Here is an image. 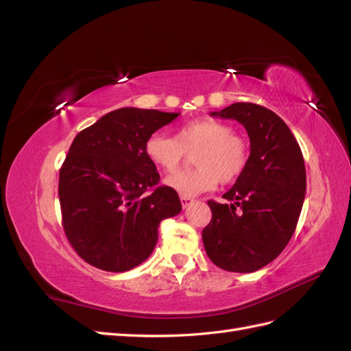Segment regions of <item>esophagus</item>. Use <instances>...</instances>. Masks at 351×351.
Returning a JSON list of instances; mask_svg holds the SVG:
<instances>
[{
    "mask_svg": "<svg viewBox=\"0 0 351 351\" xmlns=\"http://www.w3.org/2000/svg\"><path fill=\"white\" fill-rule=\"evenodd\" d=\"M180 200H182V205H183V208H187L190 204H193V202H195V199H192V197H186V196H180Z\"/></svg>",
    "mask_w": 351,
    "mask_h": 351,
    "instance_id": "obj_1",
    "label": "esophagus"
}]
</instances>
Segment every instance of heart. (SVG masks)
Instances as JSON below:
<instances>
[{
	"label": "heart",
	"instance_id": "1",
	"mask_svg": "<svg viewBox=\"0 0 351 351\" xmlns=\"http://www.w3.org/2000/svg\"><path fill=\"white\" fill-rule=\"evenodd\" d=\"M193 150L192 162L196 168L178 171L165 180L169 189L186 197L209 192L219 182H236L249 162L247 143L228 124L214 119L190 120L178 127L176 137L154 133L145 145L147 158L164 173L176 171L186 152Z\"/></svg>",
	"mask_w": 351,
	"mask_h": 351
}]
</instances>
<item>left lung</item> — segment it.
<instances>
[{"label":"left lung","mask_w":351,"mask_h":351,"mask_svg":"<svg viewBox=\"0 0 351 351\" xmlns=\"http://www.w3.org/2000/svg\"><path fill=\"white\" fill-rule=\"evenodd\" d=\"M210 115L243 124L250 155L236 184L222 195L230 204L208 202L212 219L202 240L221 269L254 272L278 256L295 230L306 192L303 155L289 125L261 105L236 102Z\"/></svg>","instance_id":"1"}]
</instances>
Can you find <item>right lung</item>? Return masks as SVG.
<instances>
[{
    "label": "right lung",
    "mask_w": 351,
    "mask_h": 351,
    "mask_svg": "<svg viewBox=\"0 0 351 351\" xmlns=\"http://www.w3.org/2000/svg\"><path fill=\"white\" fill-rule=\"evenodd\" d=\"M180 112L120 108L82 130L60 169L62 228L95 268L125 272L151 256L158 226L182 210L176 190L158 186L147 137Z\"/></svg>",
    "instance_id": "right-lung-1"
}]
</instances>
